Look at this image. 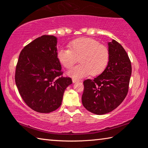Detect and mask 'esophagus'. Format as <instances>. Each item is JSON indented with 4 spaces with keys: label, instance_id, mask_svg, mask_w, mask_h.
<instances>
[{
    "label": "esophagus",
    "instance_id": "34e87169",
    "mask_svg": "<svg viewBox=\"0 0 148 148\" xmlns=\"http://www.w3.org/2000/svg\"><path fill=\"white\" fill-rule=\"evenodd\" d=\"M79 82L78 79L72 78V82H73V83H77V82Z\"/></svg>",
    "mask_w": 148,
    "mask_h": 148
}]
</instances>
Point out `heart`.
Wrapping results in <instances>:
<instances>
[{
  "mask_svg": "<svg viewBox=\"0 0 148 148\" xmlns=\"http://www.w3.org/2000/svg\"><path fill=\"white\" fill-rule=\"evenodd\" d=\"M69 49L61 48L57 52L59 61L66 69H71L79 60L80 64L68 72L74 79H80L90 74L97 76L106 69L110 58L108 47L96 40L81 38L69 44Z\"/></svg>",
  "mask_w": 148,
  "mask_h": 148,
  "instance_id": "heart-1",
  "label": "heart"
}]
</instances>
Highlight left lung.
<instances>
[{
    "mask_svg": "<svg viewBox=\"0 0 148 148\" xmlns=\"http://www.w3.org/2000/svg\"><path fill=\"white\" fill-rule=\"evenodd\" d=\"M110 58L104 71L94 79L84 82L82 104L91 113L103 115L116 109L129 90L132 67L129 57L117 41L108 42Z\"/></svg>",
    "mask_w": 148,
    "mask_h": 148,
    "instance_id": "obj_1",
    "label": "left lung"
}]
</instances>
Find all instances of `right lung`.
<instances>
[{
	"label": "right lung",
	"mask_w": 148,
	"mask_h": 148,
	"mask_svg": "<svg viewBox=\"0 0 148 148\" xmlns=\"http://www.w3.org/2000/svg\"><path fill=\"white\" fill-rule=\"evenodd\" d=\"M57 38L43 35L21 50L15 81L22 99L32 110L49 113L61 106L64 90L72 79L62 76L57 59Z\"/></svg>",
	"instance_id": "add662e5"
}]
</instances>
